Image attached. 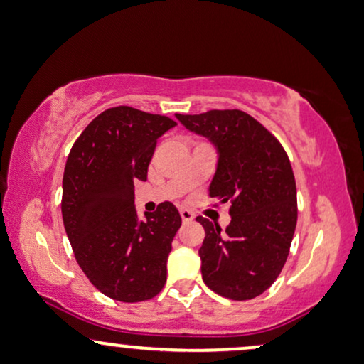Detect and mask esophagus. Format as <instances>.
<instances>
[{"label": "esophagus", "instance_id": "obj_1", "mask_svg": "<svg viewBox=\"0 0 364 364\" xmlns=\"http://www.w3.org/2000/svg\"><path fill=\"white\" fill-rule=\"evenodd\" d=\"M181 217H182L183 223H192V220H193V214L187 209H181Z\"/></svg>", "mask_w": 364, "mask_h": 364}]
</instances>
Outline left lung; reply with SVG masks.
Segmentation results:
<instances>
[{"mask_svg":"<svg viewBox=\"0 0 364 364\" xmlns=\"http://www.w3.org/2000/svg\"><path fill=\"white\" fill-rule=\"evenodd\" d=\"M176 117L215 147L209 197L230 204L225 230L202 215L196 219L205 230L202 279L229 299H252L281 274L294 235L297 199L289 159L276 136L245 112Z\"/></svg>","mask_w":364,"mask_h":364,"instance_id":"8db88e82","label":"left lung"}]
</instances>
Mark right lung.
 Instances as JSON below:
<instances>
[{"label":"right lung","mask_w":364,"mask_h":364,"mask_svg":"<svg viewBox=\"0 0 364 364\" xmlns=\"http://www.w3.org/2000/svg\"><path fill=\"white\" fill-rule=\"evenodd\" d=\"M177 124L164 115L115 107L90 122L63 173L61 214L75 259L90 282L122 303L157 296L182 219L164 202L140 220L134 182L147 181L159 136Z\"/></svg>","instance_id":"right-lung-1"}]
</instances>
